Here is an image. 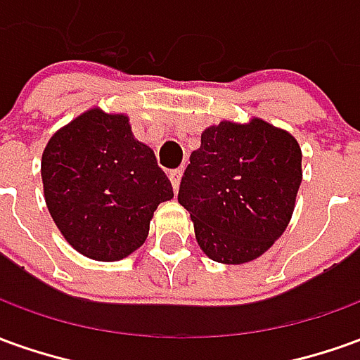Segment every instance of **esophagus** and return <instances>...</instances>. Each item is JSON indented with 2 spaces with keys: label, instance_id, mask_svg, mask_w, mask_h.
Masks as SVG:
<instances>
[{
  "label": "esophagus",
  "instance_id": "1",
  "mask_svg": "<svg viewBox=\"0 0 360 360\" xmlns=\"http://www.w3.org/2000/svg\"><path fill=\"white\" fill-rule=\"evenodd\" d=\"M181 177H183V169H173V172L169 173V181H172L173 191H175V193H177V188H179Z\"/></svg>",
  "mask_w": 360,
  "mask_h": 360
}]
</instances>
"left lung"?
<instances>
[{
    "label": "left lung",
    "mask_w": 360,
    "mask_h": 360,
    "mask_svg": "<svg viewBox=\"0 0 360 360\" xmlns=\"http://www.w3.org/2000/svg\"><path fill=\"white\" fill-rule=\"evenodd\" d=\"M302 152L292 134L251 119L222 120L200 134L179 185L200 250L226 265L263 255L292 216Z\"/></svg>",
    "instance_id": "obj_1"
}]
</instances>
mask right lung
I'll list each match as a JSON object with an SVG mask.
<instances>
[{
	"mask_svg": "<svg viewBox=\"0 0 360 360\" xmlns=\"http://www.w3.org/2000/svg\"><path fill=\"white\" fill-rule=\"evenodd\" d=\"M44 200L68 243L97 261H119L148 238L172 183L127 115L89 109L60 128L40 163Z\"/></svg>",
	"mask_w": 360,
	"mask_h": 360,
	"instance_id": "obj_1",
	"label": "right lung"
}]
</instances>
